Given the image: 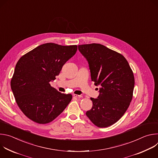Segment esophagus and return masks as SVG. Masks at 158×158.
<instances>
[{
    "label": "esophagus",
    "mask_w": 158,
    "mask_h": 158,
    "mask_svg": "<svg viewBox=\"0 0 158 158\" xmlns=\"http://www.w3.org/2000/svg\"><path fill=\"white\" fill-rule=\"evenodd\" d=\"M75 98H82V96H81V95H77V94H74L73 95Z\"/></svg>",
    "instance_id": "34e87169"
}]
</instances>
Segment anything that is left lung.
<instances>
[{
	"label": "left lung",
	"instance_id": "8db88e82",
	"mask_svg": "<svg viewBox=\"0 0 158 158\" xmlns=\"http://www.w3.org/2000/svg\"><path fill=\"white\" fill-rule=\"evenodd\" d=\"M88 62L92 81L100 85L98 98H91L93 107L86 116L99 127L116 123L125 113L132 98L134 77L125 57L99 44L79 45Z\"/></svg>",
	"mask_w": 158,
	"mask_h": 158
}]
</instances>
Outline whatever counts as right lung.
<instances>
[{
  "mask_svg": "<svg viewBox=\"0 0 158 158\" xmlns=\"http://www.w3.org/2000/svg\"><path fill=\"white\" fill-rule=\"evenodd\" d=\"M77 50L76 45L46 43L18 60L10 86L18 106L28 118L39 124L49 123L69 104L72 95L57 91L49 82Z\"/></svg>",
  "mask_w": 158,
  "mask_h": 158,
  "instance_id": "obj_1",
  "label": "right lung"
}]
</instances>
